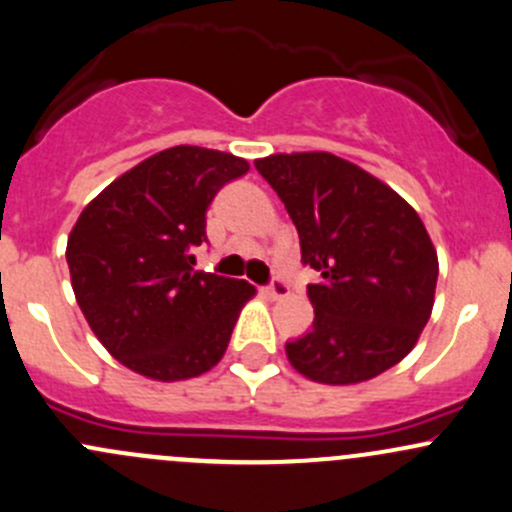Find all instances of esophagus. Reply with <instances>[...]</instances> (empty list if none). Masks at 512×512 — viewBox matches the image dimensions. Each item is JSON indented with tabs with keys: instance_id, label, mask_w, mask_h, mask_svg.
Returning <instances> with one entry per match:
<instances>
[{
	"instance_id": "esophagus-1",
	"label": "esophagus",
	"mask_w": 512,
	"mask_h": 512,
	"mask_svg": "<svg viewBox=\"0 0 512 512\" xmlns=\"http://www.w3.org/2000/svg\"><path fill=\"white\" fill-rule=\"evenodd\" d=\"M267 294H270L272 299H285L289 297V285L282 277H275V280L270 282V287H267Z\"/></svg>"
}]
</instances>
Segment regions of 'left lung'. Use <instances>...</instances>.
<instances>
[{"label": "left lung", "mask_w": 512, "mask_h": 512, "mask_svg": "<svg viewBox=\"0 0 512 512\" xmlns=\"http://www.w3.org/2000/svg\"><path fill=\"white\" fill-rule=\"evenodd\" d=\"M299 232L314 322L285 344L289 364L319 384L374 379L416 347L433 309L438 255L396 190L334 153L255 160Z\"/></svg>", "instance_id": "obj_1"}]
</instances>
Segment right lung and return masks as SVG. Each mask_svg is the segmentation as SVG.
I'll list each match as a JSON object with an SVG mask.
<instances>
[{"mask_svg": "<svg viewBox=\"0 0 512 512\" xmlns=\"http://www.w3.org/2000/svg\"><path fill=\"white\" fill-rule=\"evenodd\" d=\"M250 170L245 158L175 146L113 180L76 220L66 245L76 302L113 359L156 381L205 374L223 359L245 280L195 272L205 213Z\"/></svg>", "mask_w": 512, "mask_h": 512, "instance_id": "obj_1", "label": "right lung"}]
</instances>
